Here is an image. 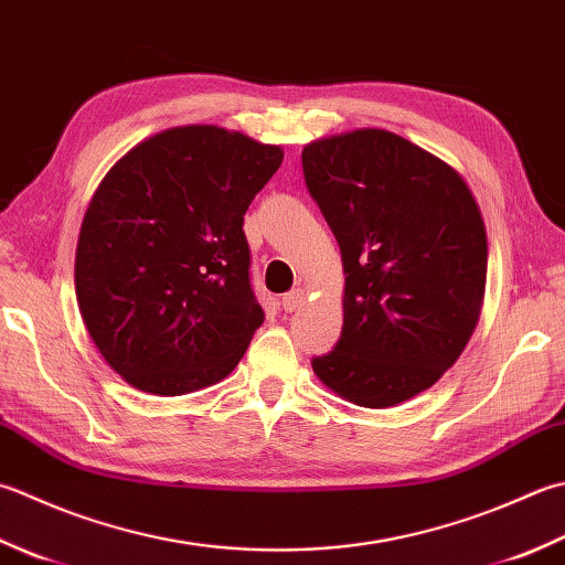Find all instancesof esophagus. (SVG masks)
<instances>
[{"mask_svg": "<svg viewBox=\"0 0 565 565\" xmlns=\"http://www.w3.org/2000/svg\"><path fill=\"white\" fill-rule=\"evenodd\" d=\"M303 289H294V291H289L286 294L284 298H281V308L286 313H294V311H298V308H301V303H303Z\"/></svg>", "mask_w": 565, "mask_h": 565, "instance_id": "esophagus-1", "label": "esophagus"}]
</instances>
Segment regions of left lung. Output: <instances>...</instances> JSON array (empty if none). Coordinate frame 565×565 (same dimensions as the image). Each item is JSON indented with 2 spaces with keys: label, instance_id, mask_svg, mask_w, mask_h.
<instances>
[{
  "label": "left lung",
  "instance_id": "left-lung-1",
  "mask_svg": "<svg viewBox=\"0 0 565 565\" xmlns=\"http://www.w3.org/2000/svg\"><path fill=\"white\" fill-rule=\"evenodd\" d=\"M301 163L348 274L340 340L313 372L358 406L402 404L444 377L478 326L480 207L458 171L384 129L308 143Z\"/></svg>",
  "mask_w": 565,
  "mask_h": 565
}]
</instances>
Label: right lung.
Here are the masks:
<instances>
[{
    "instance_id": "1",
    "label": "right lung",
    "mask_w": 565,
    "mask_h": 565,
    "mask_svg": "<svg viewBox=\"0 0 565 565\" xmlns=\"http://www.w3.org/2000/svg\"><path fill=\"white\" fill-rule=\"evenodd\" d=\"M284 153L239 131L175 127L125 153L87 207L75 294L131 386L179 396L237 367L264 311L245 213Z\"/></svg>"
}]
</instances>
